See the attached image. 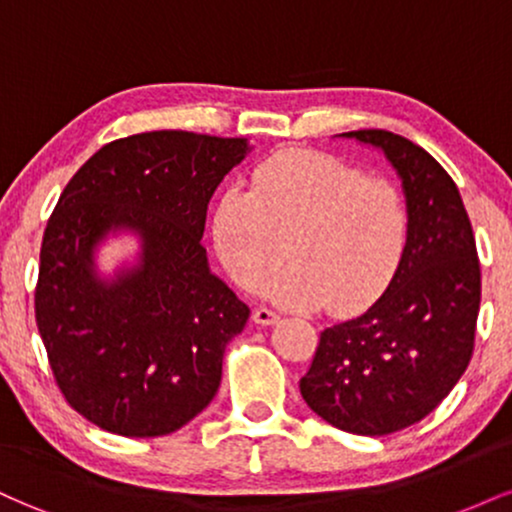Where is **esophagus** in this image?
<instances>
[{
    "instance_id": "esophagus-1",
    "label": "esophagus",
    "mask_w": 512,
    "mask_h": 512,
    "mask_svg": "<svg viewBox=\"0 0 512 512\" xmlns=\"http://www.w3.org/2000/svg\"><path fill=\"white\" fill-rule=\"evenodd\" d=\"M252 320H255L257 325H262V327L276 325V322H279V313H276V310H272V308H257L255 313H252Z\"/></svg>"
}]
</instances>
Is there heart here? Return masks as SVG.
<instances>
[{"mask_svg": "<svg viewBox=\"0 0 512 512\" xmlns=\"http://www.w3.org/2000/svg\"><path fill=\"white\" fill-rule=\"evenodd\" d=\"M211 238L233 279L279 303L361 310L392 284L409 245V209L395 182L317 151H284L252 170L250 192L228 187Z\"/></svg>", "mask_w": 512, "mask_h": 512, "instance_id": "1", "label": "heart"}]
</instances>
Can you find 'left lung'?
I'll list each match as a JSON object with an SVG mask.
<instances>
[{
  "label": "left lung",
  "mask_w": 512,
  "mask_h": 512,
  "mask_svg": "<svg viewBox=\"0 0 512 512\" xmlns=\"http://www.w3.org/2000/svg\"><path fill=\"white\" fill-rule=\"evenodd\" d=\"M342 137L375 146L402 178L409 245L383 296L320 334L301 395L358 436L402 431L450 395L474 351L481 272L460 190L428 151L385 129Z\"/></svg>",
  "instance_id": "1"
}]
</instances>
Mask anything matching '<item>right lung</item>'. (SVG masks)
Wrapping results in <instances>:
<instances>
[{
	"label": "right lung",
	"instance_id": "right-lung-1",
	"mask_svg": "<svg viewBox=\"0 0 512 512\" xmlns=\"http://www.w3.org/2000/svg\"><path fill=\"white\" fill-rule=\"evenodd\" d=\"M248 139L161 129L105 144L76 170L40 248L35 322L69 407L103 431L156 438L214 399L250 308L211 274L204 221ZM134 232L140 260L103 280L95 250Z\"/></svg>",
	"mask_w": 512,
	"mask_h": 512
}]
</instances>
